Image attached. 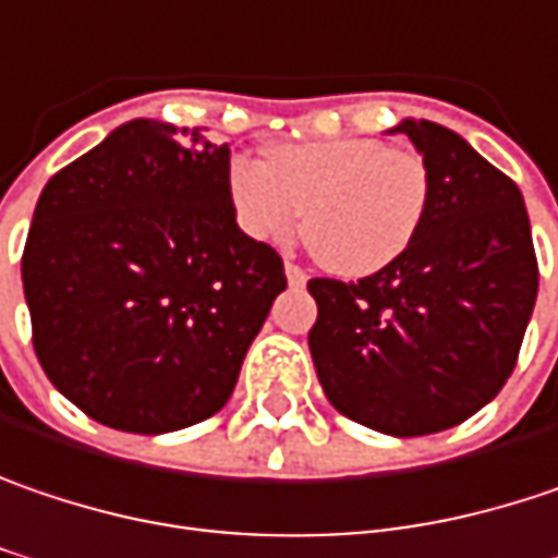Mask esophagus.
<instances>
[{
	"label": "esophagus",
	"instance_id": "1",
	"mask_svg": "<svg viewBox=\"0 0 558 558\" xmlns=\"http://www.w3.org/2000/svg\"><path fill=\"white\" fill-rule=\"evenodd\" d=\"M283 275H287V283H290V287H303V283H306V271H303L300 265H293V262L283 265Z\"/></svg>",
	"mask_w": 558,
	"mask_h": 558
}]
</instances>
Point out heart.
Segmentation results:
<instances>
[{
  "instance_id": "1",
  "label": "heart",
  "mask_w": 558,
  "mask_h": 558,
  "mask_svg": "<svg viewBox=\"0 0 558 558\" xmlns=\"http://www.w3.org/2000/svg\"><path fill=\"white\" fill-rule=\"evenodd\" d=\"M236 223L258 243H283L306 211L315 258L366 278L398 262L429 211V170L410 148L373 138H322L278 145L265 163L236 157L227 170Z\"/></svg>"
}]
</instances>
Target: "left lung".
Segmentation results:
<instances>
[{"instance_id":"1","label":"left lung","mask_w":558,"mask_h":558,"mask_svg":"<svg viewBox=\"0 0 558 558\" xmlns=\"http://www.w3.org/2000/svg\"><path fill=\"white\" fill-rule=\"evenodd\" d=\"M388 132L426 160L429 211L388 268L310 280V353L344 416L408 439L464 423L502 391L537 300V258L518 185L458 132L429 119Z\"/></svg>"}]
</instances>
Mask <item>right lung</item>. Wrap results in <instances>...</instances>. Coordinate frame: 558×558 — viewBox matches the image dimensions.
I'll list each match as a JSON object with an SVG mask.
<instances>
[{
  "label": "right lung",
  "mask_w": 558,
  "mask_h": 558,
  "mask_svg": "<svg viewBox=\"0 0 558 558\" xmlns=\"http://www.w3.org/2000/svg\"><path fill=\"white\" fill-rule=\"evenodd\" d=\"M230 145L132 119L59 170L21 258L34 350L90 420L160 436L208 420L287 287L236 223Z\"/></svg>",
  "instance_id": "1"
}]
</instances>
